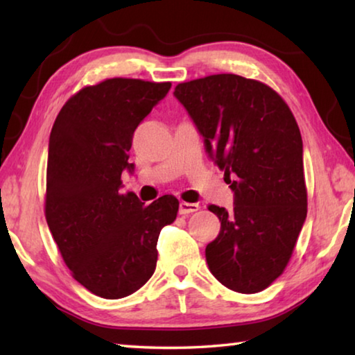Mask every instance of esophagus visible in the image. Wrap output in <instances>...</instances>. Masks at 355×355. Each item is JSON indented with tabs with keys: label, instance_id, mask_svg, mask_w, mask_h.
<instances>
[{
	"label": "esophagus",
	"instance_id": "esophagus-1",
	"mask_svg": "<svg viewBox=\"0 0 355 355\" xmlns=\"http://www.w3.org/2000/svg\"><path fill=\"white\" fill-rule=\"evenodd\" d=\"M199 209H200L199 203H188V202L180 203V214H192L199 211Z\"/></svg>",
	"mask_w": 355,
	"mask_h": 355
}]
</instances>
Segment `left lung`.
I'll list each match as a JSON object with an SVG mask.
<instances>
[{"label": "left lung", "instance_id": "1", "mask_svg": "<svg viewBox=\"0 0 355 355\" xmlns=\"http://www.w3.org/2000/svg\"><path fill=\"white\" fill-rule=\"evenodd\" d=\"M173 95L235 192L230 211L208 205L220 220L209 271L233 291H263L284 274L307 216L296 119L272 87L233 73L180 83Z\"/></svg>", "mask_w": 355, "mask_h": 355}]
</instances>
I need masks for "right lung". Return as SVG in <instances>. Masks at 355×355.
Listing matches in <instances>:
<instances>
[{"instance_id": "obj_1", "label": "right lung", "mask_w": 355, "mask_h": 355, "mask_svg": "<svg viewBox=\"0 0 355 355\" xmlns=\"http://www.w3.org/2000/svg\"><path fill=\"white\" fill-rule=\"evenodd\" d=\"M172 84L107 78L65 101L48 147L45 218L76 282L105 299H120L152 277L159 233L178 213V199L150 205L120 191L133 171V133Z\"/></svg>"}]
</instances>
